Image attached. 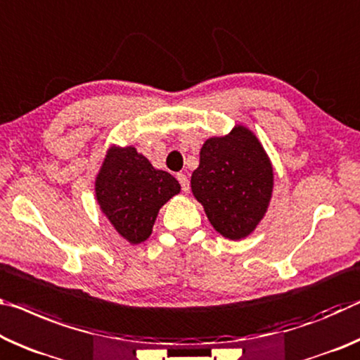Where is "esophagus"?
<instances>
[{"instance_id":"1","label":"esophagus","mask_w":360,"mask_h":360,"mask_svg":"<svg viewBox=\"0 0 360 360\" xmlns=\"http://www.w3.org/2000/svg\"><path fill=\"white\" fill-rule=\"evenodd\" d=\"M176 178H178V181H179V184H181V189H182V191H184V192L189 191L191 182H189V178H187V176H186L184 173H178V176H176Z\"/></svg>"}]
</instances>
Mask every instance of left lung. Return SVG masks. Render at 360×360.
Returning <instances> with one entry per match:
<instances>
[{"label":"left lung","mask_w":360,"mask_h":360,"mask_svg":"<svg viewBox=\"0 0 360 360\" xmlns=\"http://www.w3.org/2000/svg\"><path fill=\"white\" fill-rule=\"evenodd\" d=\"M272 178L258 139L237 127L226 138L205 142L191 186L214 229L238 240L247 237L266 213Z\"/></svg>","instance_id":"1"}]
</instances>
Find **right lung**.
I'll use <instances>...</instances> for the list:
<instances>
[{
  "label": "right lung",
  "instance_id": "right-lung-1",
  "mask_svg": "<svg viewBox=\"0 0 360 360\" xmlns=\"http://www.w3.org/2000/svg\"><path fill=\"white\" fill-rule=\"evenodd\" d=\"M179 189L173 176L153 168L134 147L108 152L96 179L102 211L131 243H141L150 236L160 207Z\"/></svg>",
  "mask_w": 360,
  "mask_h": 360
}]
</instances>
